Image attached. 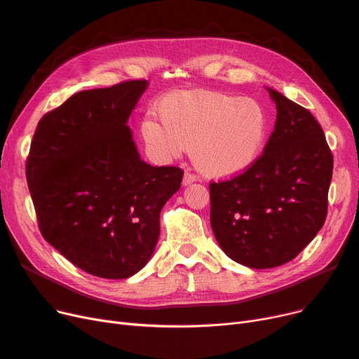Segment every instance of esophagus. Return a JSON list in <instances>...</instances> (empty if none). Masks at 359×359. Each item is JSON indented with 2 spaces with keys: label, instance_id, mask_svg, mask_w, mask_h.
Wrapping results in <instances>:
<instances>
[{
  "label": "esophagus",
  "instance_id": "esophagus-1",
  "mask_svg": "<svg viewBox=\"0 0 359 359\" xmlns=\"http://www.w3.org/2000/svg\"><path fill=\"white\" fill-rule=\"evenodd\" d=\"M198 180V177L195 176V175H191V173H184V176H183V186H189V184H192V183H195Z\"/></svg>",
  "mask_w": 359,
  "mask_h": 359
}]
</instances>
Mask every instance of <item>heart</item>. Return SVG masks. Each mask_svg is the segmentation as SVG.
<instances>
[{
    "label": "heart",
    "instance_id": "b5f03b06",
    "mask_svg": "<svg viewBox=\"0 0 359 359\" xmlns=\"http://www.w3.org/2000/svg\"><path fill=\"white\" fill-rule=\"evenodd\" d=\"M145 118L141 137L151 158L165 164L187 148L201 172L227 179L243 175L259 160L268 138V118L252 99L205 90L176 91L163 97Z\"/></svg>",
    "mask_w": 359,
    "mask_h": 359
}]
</instances>
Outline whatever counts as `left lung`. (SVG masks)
<instances>
[{
    "label": "left lung",
    "mask_w": 359,
    "mask_h": 359,
    "mask_svg": "<svg viewBox=\"0 0 359 359\" xmlns=\"http://www.w3.org/2000/svg\"><path fill=\"white\" fill-rule=\"evenodd\" d=\"M276 104L272 135L243 175L210 184L211 227L230 259L252 269L292 260L323 227L333 156L311 113L266 87Z\"/></svg>",
    "instance_id": "obj_1"
}]
</instances>
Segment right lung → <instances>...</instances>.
Segmentation results:
<instances>
[{
	"label": "right lung",
	"mask_w": 359,
	"mask_h": 359,
	"mask_svg": "<svg viewBox=\"0 0 359 359\" xmlns=\"http://www.w3.org/2000/svg\"><path fill=\"white\" fill-rule=\"evenodd\" d=\"M148 81L84 90L36 128L26 176L45 240L84 272L125 279L151 259L177 167H153L128 121Z\"/></svg>",
	"instance_id": "1"
}]
</instances>
